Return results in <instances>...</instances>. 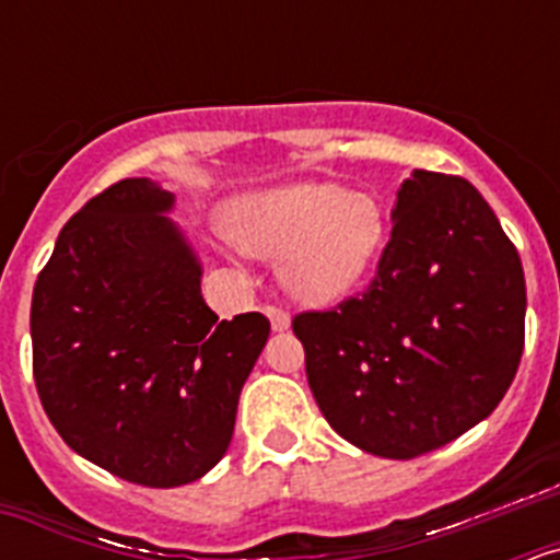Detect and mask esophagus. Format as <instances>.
I'll use <instances>...</instances> for the list:
<instances>
[{"instance_id": "esophagus-1", "label": "esophagus", "mask_w": 560, "mask_h": 560, "mask_svg": "<svg viewBox=\"0 0 560 560\" xmlns=\"http://www.w3.org/2000/svg\"><path fill=\"white\" fill-rule=\"evenodd\" d=\"M264 314L269 316V323H271V328H275V330H285L291 325L289 314H285V311L280 308V305H266Z\"/></svg>"}]
</instances>
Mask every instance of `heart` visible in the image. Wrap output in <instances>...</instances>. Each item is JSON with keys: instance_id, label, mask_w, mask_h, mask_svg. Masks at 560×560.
<instances>
[{"instance_id": "heart-1", "label": "heart", "mask_w": 560, "mask_h": 560, "mask_svg": "<svg viewBox=\"0 0 560 560\" xmlns=\"http://www.w3.org/2000/svg\"><path fill=\"white\" fill-rule=\"evenodd\" d=\"M226 230L241 249L280 257L285 291L305 303L348 294L384 244L378 201L330 182L246 192L226 207Z\"/></svg>"}]
</instances>
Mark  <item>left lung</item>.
<instances>
[{
    "instance_id": "1",
    "label": "left lung",
    "mask_w": 560,
    "mask_h": 560,
    "mask_svg": "<svg viewBox=\"0 0 560 560\" xmlns=\"http://www.w3.org/2000/svg\"><path fill=\"white\" fill-rule=\"evenodd\" d=\"M513 241L471 182L415 171L370 283L291 319L325 420L361 452L412 459L497 409L524 350Z\"/></svg>"
}]
</instances>
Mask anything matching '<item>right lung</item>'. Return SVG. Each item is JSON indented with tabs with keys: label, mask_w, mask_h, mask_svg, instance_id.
<instances>
[{
	"label": "right lung",
	"mask_w": 560,
	"mask_h": 560,
	"mask_svg": "<svg viewBox=\"0 0 560 560\" xmlns=\"http://www.w3.org/2000/svg\"><path fill=\"white\" fill-rule=\"evenodd\" d=\"M173 196L122 179L63 224L33 289V378L72 452L176 488L226 454L237 395L269 339L257 311L219 319L201 266L162 215Z\"/></svg>",
	"instance_id": "right-lung-1"
}]
</instances>
